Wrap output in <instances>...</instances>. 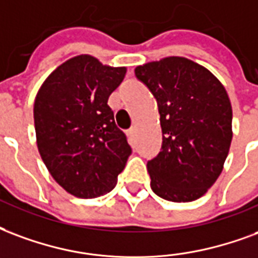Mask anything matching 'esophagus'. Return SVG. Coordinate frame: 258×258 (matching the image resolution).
Here are the masks:
<instances>
[{"mask_svg": "<svg viewBox=\"0 0 258 258\" xmlns=\"http://www.w3.org/2000/svg\"><path fill=\"white\" fill-rule=\"evenodd\" d=\"M127 134H128V137L131 139L134 138V137H135V127H131V128H130L128 131H127Z\"/></svg>", "mask_w": 258, "mask_h": 258, "instance_id": "34e87169", "label": "esophagus"}]
</instances>
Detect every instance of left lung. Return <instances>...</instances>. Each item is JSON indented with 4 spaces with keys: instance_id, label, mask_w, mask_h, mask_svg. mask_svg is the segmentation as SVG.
I'll use <instances>...</instances> for the list:
<instances>
[{
    "instance_id": "1",
    "label": "left lung",
    "mask_w": 258,
    "mask_h": 258,
    "mask_svg": "<svg viewBox=\"0 0 258 258\" xmlns=\"http://www.w3.org/2000/svg\"><path fill=\"white\" fill-rule=\"evenodd\" d=\"M157 101L163 145L148 161L158 197L190 202L202 197L223 171L232 139V108L224 86L205 67L165 57L135 68Z\"/></svg>"
}]
</instances>
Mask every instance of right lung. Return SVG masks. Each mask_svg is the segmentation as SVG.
<instances>
[{
	"mask_svg": "<svg viewBox=\"0 0 258 258\" xmlns=\"http://www.w3.org/2000/svg\"><path fill=\"white\" fill-rule=\"evenodd\" d=\"M125 72V67L104 66L81 54L57 67L38 90V150L53 179L75 197L109 192L131 154L108 105Z\"/></svg>",
	"mask_w": 258,
	"mask_h": 258,
	"instance_id": "right-lung-1",
	"label": "right lung"
}]
</instances>
